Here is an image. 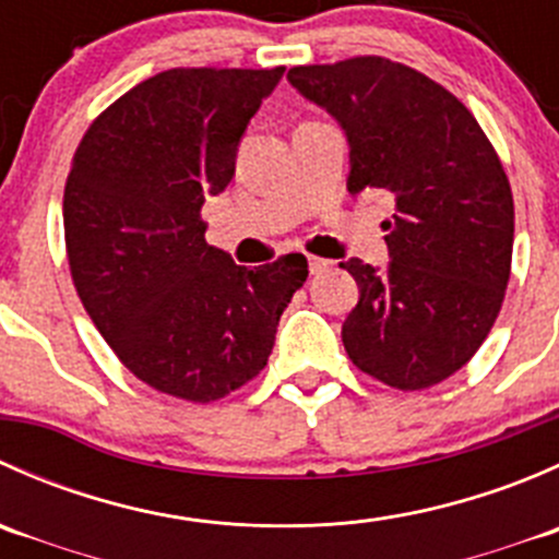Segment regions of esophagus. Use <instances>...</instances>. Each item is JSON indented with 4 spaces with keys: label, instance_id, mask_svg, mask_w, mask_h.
Returning <instances> with one entry per match:
<instances>
[{
    "label": "esophagus",
    "instance_id": "1",
    "mask_svg": "<svg viewBox=\"0 0 559 559\" xmlns=\"http://www.w3.org/2000/svg\"><path fill=\"white\" fill-rule=\"evenodd\" d=\"M330 259H321V257H308V267H311V275H321L324 270H330Z\"/></svg>",
    "mask_w": 559,
    "mask_h": 559
}]
</instances>
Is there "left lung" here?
Instances as JSON below:
<instances>
[{"label":"left lung","instance_id":"obj_1","mask_svg":"<svg viewBox=\"0 0 559 559\" xmlns=\"http://www.w3.org/2000/svg\"><path fill=\"white\" fill-rule=\"evenodd\" d=\"M286 78L346 129L348 194L394 197L389 267L341 262L359 286L341 332L348 359L403 392L441 384L487 341L509 286L514 197L498 151L452 92L384 56Z\"/></svg>","mask_w":559,"mask_h":559}]
</instances>
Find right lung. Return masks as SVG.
<instances>
[{
	"label": "right lung",
	"mask_w": 559,
	"mask_h": 559,
	"mask_svg": "<svg viewBox=\"0 0 559 559\" xmlns=\"http://www.w3.org/2000/svg\"><path fill=\"white\" fill-rule=\"evenodd\" d=\"M284 67H175L129 88L83 134L64 186L72 284L143 384L213 403L257 379L308 259L240 267L205 243L200 207L235 175L248 121Z\"/></svg>",
	"instance_id": "right-lung-1"
}]
</instances>
